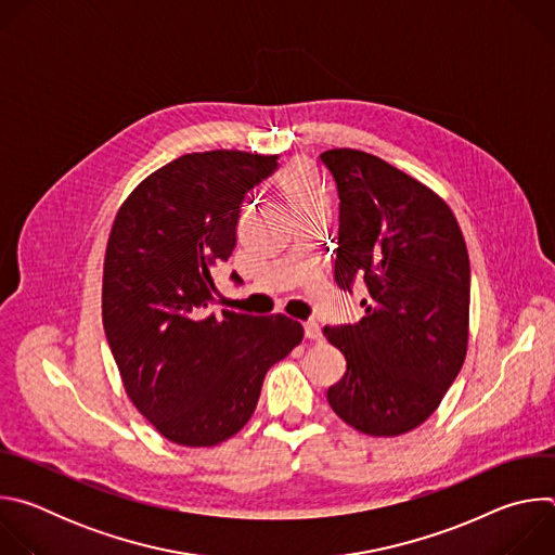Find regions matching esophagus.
Wrapping results in <instances>:
<instances>
[{"label": "esophagus", "instance_id": "esophagus-1", "mask_svg": "<svg viewBox=\"0 0 555 555\" xmlns=\"http://www.w3.org/2000/svg\"><path fill=\"white\" fill-rule=\"evenodd\" d=\"M302 327H305V336H307L309 340H321V338H323L321 325L315 323V321H307Z\"/></svg>", "mask_w": 555, "mask_h": 555}]
</instances>
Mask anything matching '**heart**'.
<instances>
[{"label":"heart","mask_w":555,"mask_h":555,"mask_svg":"<svg viewBox=\"0 0 555 555\" xmlns=\"http://www.w3.org/2000/svg\"><path fill=\"white\" fill-rule=\"evenodd\" d=\"M276 186L294 215L319 206H330V191L315 176V171L302 160L287 165L279 176Z\"/></svg>","instance_id":"obj_1"}]
</instances>
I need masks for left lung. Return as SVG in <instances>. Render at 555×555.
<instances>
[{
  "instance_id": "8db88e82",
  "label": "left lung",
  "mask_w": 555,
  "mask_h": 555,
  "mask_svg": "<svg viewBox=\"0 0 555 555\" xmlns=\"http://www.w3.org/2000/svg\"><path fill=\"white\" fill-rule=\"evenodd\" d=\"M340 197L334 279L364 283V315L325 327L347 360L327 390L334 413L371 437L424 424L459 375L469 330V259L450 206L358 149L321 153Z\"/></svg>"
}]
</instances>
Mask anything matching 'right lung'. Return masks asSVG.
<instances>
[{
  "label": "right lung",
  "instance_id": "1",
  "mask_svg": "<svg viewBox=\"0 0 555 555\" xmlns=\"http://www.w3.org/2000/svg\"><path fill=\"white\" fill-rule=\"evenodd\" d=\"M279 155L186 153L122 202L105 250L103 327L133 406L169 441L217 446L253 417L263 377L300 340L283 313L210 307L250 189ZM240 281V274L230 276Z\"/></svg>",
  "mask_w": 555,
  "mask_h": 555
}]
</instances>
